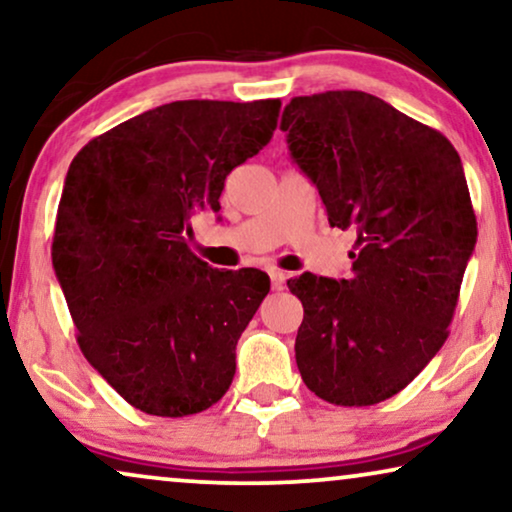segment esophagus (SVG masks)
<instances>
[{"instance_id": "1", "label": "esophagus", "mask_w": 512, "mask_h": 512, "mask_svg": "<svg viewBox=\"0 0 512 512\" xmlns=\"http://www.w3.org/2000/svg\"><path fill=\"white\" fill-rule=\"evenodd\" d=\"M270 282H272V289L282 291L284 284H286V275L282 270H270Z\"/></svg>"}]
</instances>
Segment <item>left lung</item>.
<instances>
[{"label":"left lung","instance_id":"1","mask_svg":"<svg viewBox=\"0 0 512 512\" xmlns=\"http://www.w3.org/2000/svg\"><path fill=\"white\" fill-rule=\"evenodd\" d=\"M279 128L328 223L356 233L347 279H289L307 389L361 408L408 387L447 340L478 240L450 139L361 90L293 97Z\"/></svg>","mask_w":512,"mask_h":512}]
</instances>
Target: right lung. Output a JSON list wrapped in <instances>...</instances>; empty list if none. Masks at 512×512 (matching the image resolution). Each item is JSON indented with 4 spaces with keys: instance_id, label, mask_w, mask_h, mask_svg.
<instances>
[{
    "instance_id": "obj_1",
    "label": "right lung",
    "mask_w": 512,
    "mask_h": 512,
    "mask_svg": "<svg viewBox=\"0 0 512 512\" xmlns=\"http://www.w3.org/2000/svg\"><path fill=\"white\" fill-rule=\"evenodd\" d=\"M282 102L181 100L90 139L69 165L53 268L90 366L132 408H212L270 277L216 270L188 247L226 177L272 139Z\"/></svg>"
}]
</instances>
